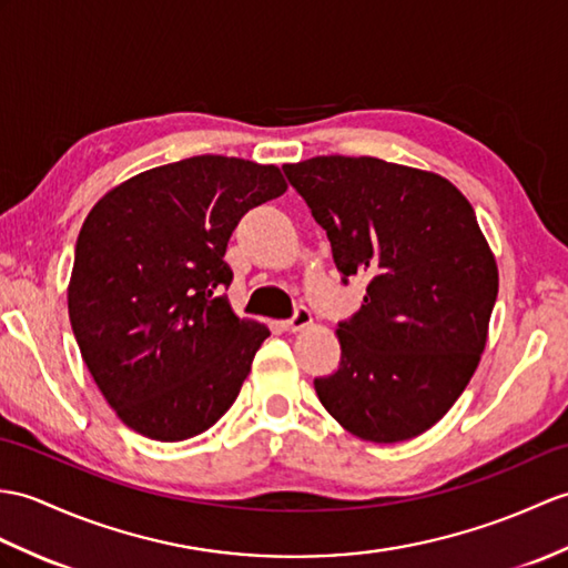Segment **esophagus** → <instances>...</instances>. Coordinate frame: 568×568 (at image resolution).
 Instances as JSON below:
<instances>
[{
	"mask_svg": "<svg viewBox=\"0 0 568 568\" xmlns=\"http://www.w3.org/2000/svg\"><path fill=\"white\" fill-rule=\"evenodd\" d=\"M310 324H312L310 310L307 307H297L295 314H293V320L283 322V328H285V332H290V334H295V332H302V328H307Z\"/></svg>",
	"mask_w": 568,
	"mask_h": 568,
	"instance_id": "1",
	"label": "esophagus"
}]
</instances>
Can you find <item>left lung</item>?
<instances>
[{"instance_id": "1", "label": "left lung", "mask_w": 568, "mask_h": 568, "mask_svg": "<svg viewBox=\"0 0 568 568\" xmlns=\"http://www.w3.org/2000/svg\"><path fill=\"white\" fill-rule=\"evenodd\" d=\"M334 263L367 281L336 328L338 371L316 377L324 408L371 443L416 438L450 412L477 371L498 266L467 197L433 171L377 156L285 164Z\"/></svg>"}]
</instances>
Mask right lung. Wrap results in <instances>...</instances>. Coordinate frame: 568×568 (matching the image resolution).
I'll return each instance as SVG.
<instances>
[{"mask_svg": "<svg viewBox=\"0 0 568 568\" xmlns=\"http://www.w3.org/2000/svg\"><path fill=\"white\" fill-rule=\"evenodd\" d=\"M278 166L201 154L118 183L77 236L68 310L105 402L144 438L176 443L234 404L268 326L240 320L227 242L283 195Z\"/></svg>", "mask_w": 568, "mask_h": 568, "instance_id": "obj_1", "label": "right lung"}]
</instances>
